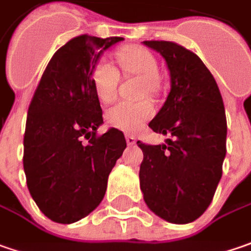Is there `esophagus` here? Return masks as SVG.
I'll list each match as a JSON object with an SVG mask.
<instances>
[{
  "instance_id": "obj_1",
  "label": "esophagus",
  "mask_w": 251,
  "mask_h": 251,
  "mask_svg": "<svg viewBox=\"0 0 251 251\" xmlns=\"http://www.w3.org/2000/svg\"><path fill=\"white\" fill-rule=\"evenodd\" d=\"M126 143H127V146H133L136 143V139L132 135H126Z\"/></svg>"
}]
</instances>
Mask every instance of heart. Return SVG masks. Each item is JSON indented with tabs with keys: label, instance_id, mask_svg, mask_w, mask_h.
Segmentation results:
<instances>
[{
	"label": "heart",
	"instance_id": "b5f03b06",
	"mask_svg": "<svg viewBox=\"0 0 251 251\" xmlns=\"http://www.w3.org/2000/svg\"><path fill=\"white\" fill-rule=\"evenodd\" d=\"M118 61L125 73L137 75L145 80L146 88L143 94H154L157 87L158 66L156 57L145 48H125L118 51ZM93 84L95 94L104 102L112 101L119 84V71L109 61L101 60L95 64L93 71ZM153 106L149 102H116L106 111L108 124L124 132H136L140 126L153 116Z\"/></svg>",
	"mask_w": 251,
	"mask_h": 251
}]
</instances>
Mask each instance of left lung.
Listing matches in <instances>:
<instances>
[{"label":"left lung","mask_w":251,"mask_h":251,"mask_svg":"<svg viewBox=\"0 0 251 251\" xmlns=\"http://www.w3.org/2000/svg\"><path fill=\"white\" fill-rule=\"evenodd\" d=\"M167 63L171 90L149 126L171 135L166 145H145L139 178L149 209L171 224H190L212 202L226 156V115L211 71L174 42L145 40Z\"/></svg>","instance_id":"8db88e82"}]
</instances>
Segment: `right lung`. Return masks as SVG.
Here are the masks:
<instances>
[{
	"label": "right lung",
	"mask_w": 251,
	"mask_h": 251,
	"mask_svg": "<svg viewBox=\"0 0 251 251\" xmlns=\"http://www.w3.org/2000/svg\"><path fill=\"white\" fill-rule=\"evenodd\" d=\"M124 38L81 35L50 59L27 109L24 170L39 209L57 224H73L101 203L108 176L126 147L111 127L97 135L102 109L93 71L102 51Z\"/></svg>",
	"instance_id": "obj_1"
}]
</instances>
